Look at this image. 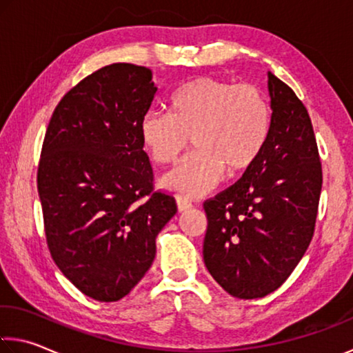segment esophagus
Masks as SVG:
<instances>
[{"label": "esophagus", "instance_id": "obj_1", "mask_svg": "<svg viewBox=\"0 0 353 353\" xmlns=\"http://www.w3.org/2000/svg\"><path fill=\"white\" fill-rule=\"evenodd\" d=\"M192 207H193L192 201H188V199L182 198V196H179V198H177V209H179V212L190 210V209H192Z\"/></svg>", "mask_w": 353, "mask_h": 353}]
</instances>
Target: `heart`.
Masks as SVG:
<instances>
[{"mask_svg": "<svg viewBox=\"0 0 353 353\" xmlns=\"http://www.w3.org/2000/svg\"><path fill=\"white\" fill-rule=\"evenodd\" d=\"M272 110L254 85H236L215 77L193 78L168 99V113L150 111L139 137L155 163L170 165L188 144L190 152L161 179V185L183 198L210 192L228 176L247 171L270 137Z\"/></svg>", "mask_w": 353, "mask_h": 353, "instance_id": "obj_1", "label": "heart"}]
</instances>
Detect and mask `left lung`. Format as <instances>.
I'll return each mask as SVG.
<instances>
[{"label":"left lung","mask_w":353,"mask_h":353,"mask_svg":"<svg viewBox=\"0 0 353 353\" xmlns=\"http://www.w3.org/2000/svg\"><path fill=\"white\" fill-rule=\"evenodd\" d=\"M270 137L254 165L204 201L203 256L237 299H262L286 281L314 236L322 165L303 102L268 72Z\"/></svg>","instance_id":"8db88e82"}]
</instances>
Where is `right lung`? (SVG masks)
<instances>
[{
	"instance_id": "add662e5",
	"label": "right lung",
	"mask_w": 353,
	"mask_h": 353,
	"mask_svg": "<svg viewBox=\"0 0 353 353\" xmlns=\"http://www.w3.org/2000/svg\"><path fill=\"white\" fill-rule=\"evenodd\" d=\"M155 92L148 67L105 65L65 92L43 138L37 192L50 254L97 301L130 294L177 212L172 194L154 190L139 137Z\"/></svg>"
}]
</instances>
